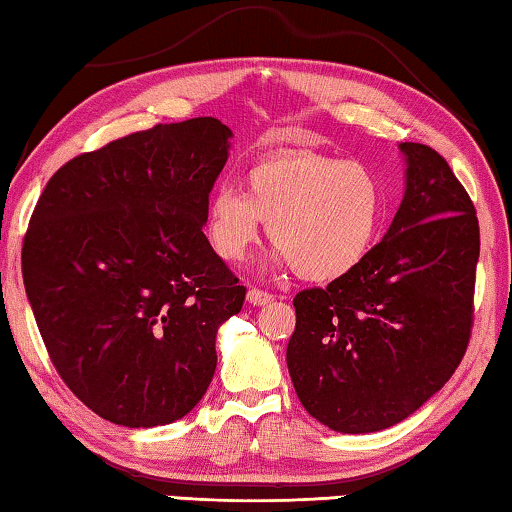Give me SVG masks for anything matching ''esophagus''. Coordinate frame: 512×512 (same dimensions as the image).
<instances>
[{
    "instance_id": "34e87169",
    "label": "esophagus",
    "mask_w": 512,
    "mask_h": 512,
    "mask_svg": "<svg viewBox=\"0 0 512 512\" xmlns=\"http://www.w3.org/2000/svg\"><path fill=\"white\" fill-rule=\"evenodd\" d=\"M273 301V294L264 292V289H250L248 303L250 305H269Z\"/></svg>"
}]
</instances>
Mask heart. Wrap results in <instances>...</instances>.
<instances>
[{"label":"heart","mask_w":512,"mask_h":512,"mask_svg":"<svg viewBox=\"0 0 512 512\" xmlns=\"http://www.w3.org/2000/svg\"><path fill=\"white\" fill-rule=\"evenodd\" d=\"M384 218L377 174L354 160L294 154L262 160L243 174V193L218 186L204 207L213 253L236 264L269 225L276 259L303 280L329 282L352 273L375 246Z\"/></svg>","instance_id":"obj_1"}]
</instances>
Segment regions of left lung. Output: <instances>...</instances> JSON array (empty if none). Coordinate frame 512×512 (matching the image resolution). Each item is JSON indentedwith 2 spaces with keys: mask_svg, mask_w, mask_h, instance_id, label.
<instances>
[{
  "mask_svg": "<svg viewBox=\"0 0 512 512\" xmlns=\"http://www.w3.org/2000/svg\"><path fill=\"white\" fill-rule=\"evenodd\" d=\"M398 213L352 273L296 294L294 391L335 432L386 430L453 377L474 324L476 209L437 151L402 142Z\"/></svg>",
  "mask_w": 512,
  "mask_h": 512,
  "instance_id": "left-lung-1",
  "label": "left lung"
}]
</instances>
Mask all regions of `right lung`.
I'll return each mask as SVG.
<instances>
[{
  "label": "right lung",
  "instance_id": "obj_1",
  "mask_svg": "<svg viewBox=\"0 0 512 512\" xmlns=\"http://www.w3.org/2000/svg\"><path fill=\"white\" fill-rule=\"evenodd\" d=\"M213 117L158 124L52 174L22 243V280L50 361L105 421H179L216 372V333L246 287L204 236L230 156Z\"/></svg>",
  "mask_w": 512,
  "mask_h": 512
}]
</instances>
